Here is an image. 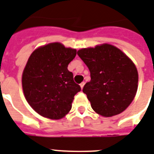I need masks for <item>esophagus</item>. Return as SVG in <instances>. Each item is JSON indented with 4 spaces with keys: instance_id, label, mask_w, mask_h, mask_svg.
<instances>
[{
    "instance_id": "34e87169",
    "label": "esophagus",
    "mask_w": 154,
    "mask_h": 154,
    "mask_svg": "<svg viewBox=\"0 0 154 154\" xmlns=\"http://www.w3.org/2000/svg\"><path fill=\"white\" fill-rule=\"evenodd\" d=\"M84 85H85V82H82V83L80 84V86H81V88H82V89H83V87H84Z\"/></svg>"
}]
</instances>
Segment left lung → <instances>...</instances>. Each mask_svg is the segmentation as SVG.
<instances>
[{"label": "left lung", "mask_w": 154, "mask_h": 154, "mask_svg": "<svg viewBox=\"0 0 154 154\" xmlns=\"http://www.w3.org/2000/svg\"><path fill=\"white\" fill-rule=\"evenodd\" d=\"M77 55L90 70V82L83 88L96 113L111 117L125 110L136 96L138 72L134 63L111 44L82 48Z\"/></svg>", "instance_id": "left-lung-1"}]
</instances>
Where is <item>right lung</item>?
<instances>
[{
	"instance_id": "add662e5",
	"label": "right lung",
	"mask_w": 154,
	"mask_h": 154,
	"mask_svg": "<svg viewBox=\"0 0 154 154\" xmlns=\"http://www.w3.org/2000/svg\"><path fill=\"white\" fill-rule=\"evenodd\" d=\"M77 50L51 43L35 49L22 72V90L30 106L40 116L60 119L72 108L81 87L73 81L68 65Z\"/></svg>"
}]
</instances>
